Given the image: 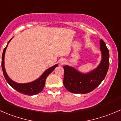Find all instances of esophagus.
<instances>
[{"label":"esophagus","instance_id":"34e87169","mask_svg":"<svg viewBox=\"0 0 121 121\" xmlns=\"http://www.w3.org/2000/svg\"><path fill=\"white\" fill-rule=\"evenodd\" d=\"M65 63V61H64V60H60V65H63V63Z\"/></svg>","mask_w":121,"mask_h":121}]
</instances>
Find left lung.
<instances>
[{"label":"left lung","instance_id":"obj_1","mask_svg":"<svg viewBox=\"0 0 121 121\" xmlns=\"http://www.w3.org/2000/svg\"><path fill=\"white\" fill-rule=\"evenodd\" d=\"M102 59L97 68L87 74L78 72L72 67L65 65L63 84L70 93L86 94L93 91L100 84L106 76L109 65L108 49L103 39L100 40Z\"/></svg>","mask_w":121,"mask_h":121}]
</instances>
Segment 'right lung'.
Returning a JSON list of instances; mask_svg holds the SVG:
<instances>
[{
	"label": "right lung",
	"instance_id": "obj_1",
	"mask_svg": "<svg viewBox=\"0 0 121 121\" xmlns=\"http://www.w3.org/2000/svg\"><path fill=\"white\" fill-rule=\"evenodd\" d=\"M10 39V40H11ZM10 40L9 41V42ZM8 42V43H9ZM7 45L6 47L4 48V50H3V54H2V70H3V75L5 79L6 80L7 83L9 84L12 87H13L14 89L16 90L19 93H22L23 94H26V95H35V94H38L42 91L43 90L44 86L45 84V80L47 79V76L50 74L55 69V68L56 66H58V65H55L53 66L51 68H49L42 74V75L38 79L36 80L35 81H34L33 82L28 83H24V84H20V83H17L16 82H13L12 80L10 79L9 77L7 76V73H6V70H5L4 66V54L6 49L7 48Z\"/></svg>",
	"mask_w": 121,
	"mask_h": 121
}]
</instances>
